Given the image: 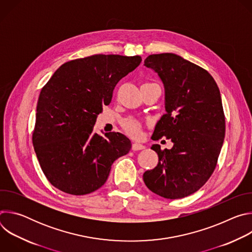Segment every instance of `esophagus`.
Returning <instances> with one entry per match:
<instances>
[{"instance_id": "obj_1", "label": "esophagus", "mask_w": 252, "mask_h": 252, "mask_svg": "<svg viewBox=\"0 0 252 252\" xmlns=\"http://www.w3.org/2000/svg\"><path fill=\"white\" fill-rule=\"evenodd\" d=\"M146 147L141 145V143H138V142H133L131 145V150L132 151H140V150H143Z\"/></svg>"}]
</instances>
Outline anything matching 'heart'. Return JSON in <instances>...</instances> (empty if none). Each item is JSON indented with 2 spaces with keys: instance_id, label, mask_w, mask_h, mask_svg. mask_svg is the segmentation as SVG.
I'll list each match as a JSON object with an SVG mask.
<instances>
[{
  "instance_id": "b5f03b06",
  "label": "heart",
  "mask_w": 252,
  "mask_h": 252,
  "mask_svg": "<svg viewBox=\"0 0 252 252\" xmlns=\"http://www.w3.org/2000/svg\"><path fill=\"white\" fill-rule=\"evenodd\" d=\"M123 127L126 130V132L132 136V137H139L141 135V128H140V125L137 121L132 120V119H128L126 120L123 123Z\"/></svg>"
}]
</instances>
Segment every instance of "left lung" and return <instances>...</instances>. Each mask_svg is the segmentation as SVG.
Listing matches in <instances>:
<instances>
[{"label": "left lung", "instance_id": "left-lung-1", "mask_svg": "<svg viewBox=\"0 0 252 252\" xmlns=\"http://www.w3.org/2000/svg\"><path fill=\"white\" fill-rule=\"evenodd\" d=\"M145 65L163 83L165 111L153 138H171V150L153 145L158 165L143 173L150 190L168 199L197 191L218 164L225 135L220 89L208 71L175 54L151 55Z\"/></svg>", "mask_w": 252, "mask_h": 252}]
</instances>
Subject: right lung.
Instances as JSON below:
<instances>
[{
  "instance_id": "right-lung-1",
  "label": "right lung",
  "mask_w": 252,
  "mask_h": 252,
  "mask_svg": "<svg viewBox=\"0 0 252 252\" xmlns=\"http://www.w3.org/2000/svg\"><path fill=\"white\" fill-rule=\"evenodd\" d=\"M139 56L94 55L62 64L41 91L32 145L48 181L73 195L104 185L130 140L120 132L93 133L117 84L139 65Z\"/></svg>"
}]
</instances>
